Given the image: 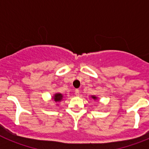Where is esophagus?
Returning a JSON list of instances; mask_svg holds the SVG:
<instances>
[{"instance_id":"obj_1","label":"esophagus","mask_w":149,"mask_h":149,"mask_svg":"<svg viewBox=\"0 0 149 149\" xmlns=\"http://www.w3.org/2000/svg\"><path fill=\"white\" fill-rule=\"evenodd\" d=\"M74 94H75L76 96H78L80 95V92H79L78 89H76L75 92H74Z\"/></svg>"}]
</instances>
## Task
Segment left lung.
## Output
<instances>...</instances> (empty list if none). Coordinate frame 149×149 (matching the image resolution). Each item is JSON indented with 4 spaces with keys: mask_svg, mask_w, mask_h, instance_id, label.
Masks as SVG:
<instances>
[{
    "mask_svg": "<svg viewBox=\"0 0 149 149\" xmlns=\"http://www.w3.org/2000/svg\"><path fill=\"white\" fill-rule=\"evenodd\" d=\"M91 97H92V98H93V99H94V100H96L97 99V97H96V96H95V95H93V96H91Z\"/></svg>",
    "mask_w": 149,
    "mask_h": 149,
    "instance_id": "obj_1",
    "label": "left lung"
}]
</instances>
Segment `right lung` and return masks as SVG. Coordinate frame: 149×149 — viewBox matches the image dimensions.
I'll return each mask as SVG.
<instances>
[{
  "instance_id": "obj_1",
  "label": "right lung",
  "mask_w": 149,
  "mask_h": 149,
  "mask_svg": "<svg viewBox=\"0 0 149 149\" xmlns=\"http://www.w3.org/2000/svg\"><path fill=\"white\" fill-rule=\"evenodd\" d=\"M63 98V95L61 93H55L54 95L53 96V99L54 100L55 102H60L62 101Z\"/></svg>"
}]
</instances>
